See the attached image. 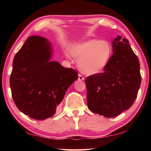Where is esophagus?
Segmentation results:
<instances>
[{
  "mask_svg": "<svg viewBox=\"0 0 151 151\" xmlns=\"http://www.w3.org/2000/svg\"><path fill=\"white\" fill-rule=\"evenodd\" d=\"M78 80L79 81H84V80H85V77H84V76L82 75H80V74H79V75H78Z\"/></svg>",
  "mask_w": 151,
  "mask_h": 151,
  "instance_id": "34e87169",
  "label": "esophagus"
}]
</instances>
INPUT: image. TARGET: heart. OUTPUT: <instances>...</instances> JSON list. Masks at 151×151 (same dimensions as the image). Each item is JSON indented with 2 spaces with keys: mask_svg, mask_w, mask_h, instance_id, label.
<instances>
[{
  "mask_svg": "<svg viewBox=\"0 0 151 151\" xmlns=\"http://www.w3.org/2000/svg\"><path fill=\"white\" fill-rule=\"evenodd\" d=\"M111 47L105 40L90 39L73 45L70 52L78 58V67L88 75L100 73L111 55Z\"/></svg>",
  "mask_w": 151,
  "mask_h": 151,
  "instance_id": "obj_1",
  "label": "heart"
}]
</instances>
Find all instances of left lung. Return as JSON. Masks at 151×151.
Wrapping results in <instances>:
<instances>
[{
  "instance_id": "1",
  "label": "left lung",
  "mask_w": 151,
  "mask_h": 151,
  "mask_svg": "<svg viewBox=\"0 0 151 151\" xmlns=\"http://www.w3.org/2000/svg\"><path fill=\"white\" fill-rule=\"evenodd\" d=\"M113 55L104 72L86 78L89 110L105 117H114L129 109L141 83L139 58L129 40L118 36L112 42Z\"/></svg>"
}]
</instances>
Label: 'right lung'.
I'll use <instances>...</instances> for the list:
<instances>
[{"instance_id": "obj_1", "label": "right lung", "mask_w": 151, "mask_h": 151, "mask_svg": "<svg viewBox=\"0 0 151 151\" xmlns=\"http://www.w3.org/2000/svg\"><path fill=\"white\" fill-rule=\"evenodd\" d=\"M52 47L45 38L31 36L15 55L10 86L15 104L36 120L52 116L78 73L51 61Z\"/></svg>"}]
</instances>
